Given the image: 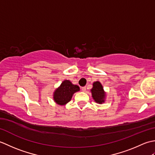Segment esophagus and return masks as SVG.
I'll return each mask as SVG.
<instances>
[{"label": "esophagus", "mask_w": 155, "mask_h": 155, "mask_svg": "<svg viewBox=\"0 0 155 155\" xmlns=\"http://www.w3.org/2000/svg\"><path fill=\"white\" fill-rule=\"evenodd\" d=\"M86 90H87V88H86V87H82V91H83V92H85V91H86Z\"/></svg>", "instance_id": "obj_1"}]
</instances>
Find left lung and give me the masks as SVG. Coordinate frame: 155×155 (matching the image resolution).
Here are the masks:
<instances>
[{
    "mask_svg": "<svg viewBox=\"0 0 155 155\" xmlns=\"http://www.w3.org/2000/svg\"><path fill=\"white\" fill-rule=\"evenodd\" d=\"M93 88L91 90L92 97L96 103L102 104L104 103L106 93L104 91L103 85L99 81H96L93 84Z\"/></svg>",
    "mask_w": 155,
    "mask_h": 155,
    "instance_id": "1",
    "label": "left lung"
}]
</instances>
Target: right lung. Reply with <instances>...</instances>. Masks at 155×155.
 Wrapping results in <instances>:
<instances>
[{
  "label": "right lung",
  "mask_w": 155,
  "mask_h": 155,
  "mask_svg": "<svg viewBox=\"0 0 155 155\" xmlns=\"http://www.w3.org/2000/svg\"><path fill=\"white\" fill-rule=\"evenodd\" d=\"M80 91V88L72 84L70 81H64L53 94L54 102L59 105H64L71 100L72 95L76 92Z\"/></svg>",
  "instance_id": "right-lung-1"
}]
</instances>
